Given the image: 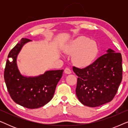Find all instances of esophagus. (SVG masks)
I'll list each match as a JSON object with an SVG mask.
<instances>
[{
	"label": "esophagus",
	"instance_id": "obj_1",
	"mask_svg": "<svg viewBox=\"0 0 128 128\" xmlns=\"http://www.w3.org/2000/svg\"><path fill=\"white\" fill-rule=\"evenodd\" d=\"M64 73H66V74H70L72 73V71L71 70L69 69V68H66L65 69H64Z\"/></svg>",
	"mask_w": 128,
	"mask_h": 128
}]
</instances>
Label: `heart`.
Listing matches in <instances>:
<instances>
[{
	"label": "heart",
	"instance_id": "obj_1",
	"mask_svg": "<svg viewBox=\"0 0 128 128\" xmlns=\"http://www.w3.org/2000/svg\"><path fill=\"white\" fill-rule=\"evenodd\" d=\"M64 51L73 55V61L78 66H86L92 63L97 56L98 47L96 42L85 36H81L66 45Z\"/></svg>",
	"mask_w": 128,
	"mask_h": 128
}]
</instances>
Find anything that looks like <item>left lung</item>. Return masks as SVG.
<instances>
[{
	"mask_svg": "<svg viewBox=\"0 0 128 128\" xmlns=\"http://www.w3.org/2000/svg\"><path fill=\"white\" fill-rule=\"evenodd\" d=\"M78 76L76 89L78 100L96 107L109 102L116 95L122 79V55L108 49L107 53L84 68L73 66Z\"/></svg>",
	"mask_w": 128,
	"mask_h": 128,
	"instance_id": "obj_1",
	"label": "left lung"
}]
</instances>
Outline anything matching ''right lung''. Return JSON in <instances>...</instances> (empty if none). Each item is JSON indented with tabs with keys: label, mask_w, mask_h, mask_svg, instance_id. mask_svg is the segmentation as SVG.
<instances>
[{
	"label": "right lung",
	"mask_w": 128,
	"mask_h": 128,
	"mask_svg": "<svg viewBox=\"0 0 128 128\" xmlns=\"http://www.w3.org/2000/svg\"><path fill=\"white\" fill-rule=\"evenodd\" d=\"M31 40L22 38L10 50L4 72L8 91L16 103L29 109L41 107L51 100L64 70L47 71L34 78L22 76L16 64L17 55L26 43ZM12 59L10 62L8 59Z\"/></svg>",
	"instance_id": "right-lung-1"
}]
</instances>
